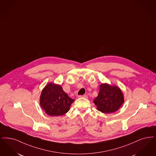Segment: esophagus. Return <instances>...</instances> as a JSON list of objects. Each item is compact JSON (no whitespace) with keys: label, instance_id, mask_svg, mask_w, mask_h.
<instances>
[{"label":"esophagus","instance_id":"esophagus-1","mask_svg":"<svg viewBox=\"0 0 156 156\" xmlns=\"http://www.w3.org/2000/svg\"><path fill=\"white\" fill-rule=\"evenodd\" d=\"M79 97H80V98H86V99L87 98V95H85V94H84V95H80V96H79Z\"/></svg>","mask_w":156,"mask_h":156}]
</instances>
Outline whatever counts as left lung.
Instances as JSON below:
<instances>
[{"label": "left lung", "mask_w": 156, "mask_h": 156, "mask_svg": "<svg viewBox=\"0 0 156 156\" xmlns=\"http://www.w3.org/2000/svg\"><path fill=\"white\" fill-rule=\"evenodd\" d=\"M124 102V95L119 87L106 83L100 85L99 93L94 100L98 110L103 113L115 112Z\"/></svg>", "instance_id": "8db88e82"}]
</instances>
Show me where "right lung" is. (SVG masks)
I'll return each mask as SVG.
<instances>
[{"instance_id": "add662e5", "label": "right lung", "mask_w": 156, "mask_h": 156, "mask_svg": "<svg viewBox=\"0 0 156 156\" xmlns=\"http://www.w3.org/2000/svg\"><path fill=\"white\" fill-rule=\"evenodd\" d=\"M74 101L65 93L61 85L49 83L40 96V105L50 116H60L67 113Z\"/></svg>"}]
</instances>
